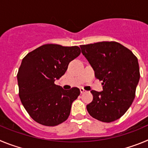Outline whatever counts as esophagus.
<instances>
[{
	"label": "esophagus",
	"mask_w": 148,
	"mask_h": 148,
	"mask_svg": "<svg viewBox=\"0 0 148 148\" xmlns=\"http://www.w3.org/2000/svg\"><path fill=\"white\" fill-rule=\"evenodd\" d=\"M80 91H81V93H84L86 92V90L83 88H80Z\"/></svg>",
	"instance_id": "obj_1"
}]
</instances>
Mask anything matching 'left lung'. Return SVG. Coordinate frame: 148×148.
Listing matches in <instances>:
<instances>
[{
    "label": "left lung",
    "mask_w": 148,
    "mask_h": 148,
    "mask_svg": "<svg viewBox=\"0 0 148 148\" xmlns=\"http://www.w3.org/2000/svg\"><path fill=\"white\" fill-rule=\"evenodd\" d=\"M84 56L102 81L103 91L91 90L93 100L87 105L89 114L103 122H112L126 113L135 98L140 78L138 59L130 49L115 41L81 45Z\"/></svg>",
    "instance_id": "obj_1"
}]
</instances>
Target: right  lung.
<instances>
[{"instance_id": "right-lung-1", "label": "right lung", "mask_w": 148, "mask_h": 148, "mask_svg": "<svg viewBox=\"0 0 148 148\" xmlns=\"http://www.w3.org/2000/svg\"><path fill=\"white\" fill-rule=\"evenodd\" d=\"M80 53L77 46L50 44L40 46L23 58L17 75L19 97L36 122L53 127L68 119L80 90H64L55 81L64 75L70 61Z\"/></svg>"}]
</instances>
